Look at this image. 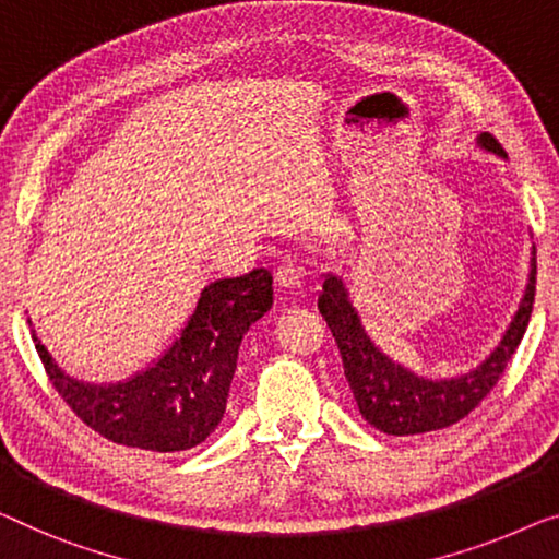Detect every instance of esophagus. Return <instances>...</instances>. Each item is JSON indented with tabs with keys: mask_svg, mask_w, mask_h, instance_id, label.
Here are the masks:
<instances>
[{
	"mask_svg": "<svg viewBox=\"0 0 559 559\" xmlns=\"http://www.w3.org/2000/svg\"><path fill=\"white\" fill-rule=\"evenodd\" d=\"M274 274H277V285L285 287V289H297V287H302V282H305L302 264L293 260V257L282 260V264L277 266V272H274Z\"/></svg>",
	"mask_w": 559,
	"mask_h": 559,
	"instance_id": "34e87169",
	"label": "esophagus"
}]
</instances>
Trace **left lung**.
Masks as SVG:
<instances>
[{
  "mask_svg": "<svg viewBox=\"0 0 559 559\" xmlns=\"http://www.w3.org/2000/svg\"><path fill=\"white\" fill-rule=\"evenodd\" d=\"M476 145L499 158H507L504 148L489 133L476 135ZM530 254L527 285H524L514 318L509 320L497 347L479 366L451 378L418 376L416 370L406 368L380 350V345H376V340L362 325L358 307L353 305L343 277L333 272L322 274L318 310L335 337L345 378L350 383L360 416L370 426L388 436L431 433L456 424L479 406L484 395L497 385L499 376L504 373L507 362L512 360L516 345L522 343L524 330H527L537 285L535 247Z\"/></svg>",
  "mask_w": 559,
  "mask_h": 559,
  "instance_id": "obj_1",
  "label": "left lung"
}]
</instances>
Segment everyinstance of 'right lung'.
Instances as JSON below:
<instances>
[{"label":"right lung","instance_id":"obj_1","mask_svg":"<svg viewBox=\"0 0 559 559\" xmlns=\"http://www.w3.org/2000/svg\"><path fill=\"white\" fill-rule=\"evenodd\" d=\"M272 305L274 282L264 266L216 280L201 289L189 320L156 360L110 383L64 373L27 322L52 385L93 431L131 449L176 454L199 447L222 424L241 340Z\"/></svg>","mask_w":559,"mask_h":559}]
</instances>
